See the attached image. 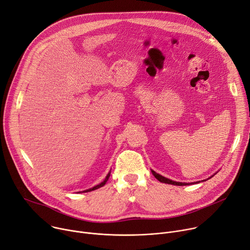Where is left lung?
Listing matches in <instances>:
<instances>
[{
	"mask_svg": "<svg viewBox=\"0 0 250 250\" xmlns=\"http://www.w3.org/2000/svg\"><path fill=\"white\" fill-rule=\"evenodd\" d=\"M151 172H152V174L154 175V177H155L157 180H160L161 183H164V184H168V185H173V186H188V185H189V184H186V183H177V181L170 180V179H168V178H167V177H165V176H163V175H161V174L156 173V172L153 171V170H151ZM190 185H191V184H190Z\"/></svg>",
	"mask_w": 250,
	"mask_h": 250,
	"instance_id": "obj_1",
	"label": "left lung"
}]
</instances>
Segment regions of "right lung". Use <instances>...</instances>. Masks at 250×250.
<instances>
[{
  "label": "right lung",
  "instance_id": "add662e5",
  "mask_svg": "<svg viewBox=\"0 0 250 250\" xmlns=\"http://www.w3.org/2000/svg\"><path fill=\"white\" fill-rule=\"evenodd\" d=\"M109 175H110V171L107 173V175H106V177L104 178V180L103 181L102 184H100V185H98V186H96V187H94L93 188H89V189H86V190H84L83 192H87V191H92V190H95V189H98V188H102V187H104V185H105V183L107 181V179H108V177H109Z\"/></svg>",
  "mask_w": 250,
  "mask_h": 250
}]
</instances>
